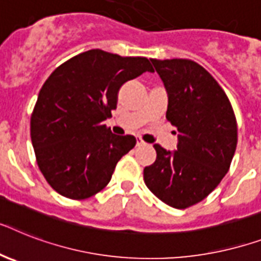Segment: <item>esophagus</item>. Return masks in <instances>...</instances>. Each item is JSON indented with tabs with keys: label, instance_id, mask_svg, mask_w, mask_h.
<instances>
[{
	"label": "esophagus",
	"instance_id": "34e87169",
	"mask_svg": "<svg viewBox=\"0 0 261 261\" xmlns=\"http://www.w3.org/2000/svg\"><path fill=\"white\" fill-rule=\"evenodd\" d=\"M146 145V142L142 139L141 137H138L137 138V146H145Z\"/></svg>",
	"mask_w": 261,
	"mask_h": 261
}]
</instances>
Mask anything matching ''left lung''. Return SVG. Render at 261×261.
Wrapping results in <instances>:
<instances>
[{"instance_id": "obj_1", "label": "left lung", "mask_w": 261, "mask_h": 261, "mask_svg": "<svg viewBox=\"0 0 261 261\" xmlns=\"http://www.w3.org/2000/svg\"><path fill=\"white\" fill-rule=\"evenodd\" d=\"M151 63L169 94L166 119L178 131L175 151L154 145L155 162L146 166V186L175 209L196 205L228 173L237 146V122L229 99L213 76L188 59Z\"/></svg>"}]
</instances>
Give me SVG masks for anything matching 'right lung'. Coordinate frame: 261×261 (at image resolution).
<instances>
[{
  "label": "right lung",
  "instance_id": "obj_1",
  "mask_svg": "<svg viewBox=\"0 0 261 261\" xmlns=\"http://www.w3.org/2000/svg\"><path fill=\"white\" fill-rule=\"evenodd\" d=\"M154 68L146 57L101 49L76 55L42 84L31 116V138L44 178L59 194L84 200L105 189L118 161L137 143L105 124L124 83Z\"/></svg>",
  "mask_w": 261,
  "mask_h": 261
}]
</instances>
